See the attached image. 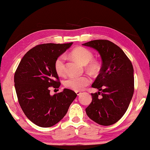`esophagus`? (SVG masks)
I'll use <instances>...</instances> for the list:
<instances>
[{
    "label": "esophagus",
    "mask_w": 150,
    "mask_h": 150,
    "mask_svg": "<svg viewBox=\"0 0 150 150\" xmlns=\"http://www.w3.org/2000/svg\"><path fill=\"white\" fill-rule=\"evenodd\" d=\"M76 94H77V95L79 96V95H81V92H79V91H76Z\"/></svg>",
    "instance_id": "obj_1"
}]
</instances>
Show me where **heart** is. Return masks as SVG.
Returning a JSON list of instances; mask_svg holds the SVG:
<instances>
[{
  "mask_svg": "<svg viewBox=\"0 0 150 150\" xmlns=\"http://www.w3.org/2000/svg\"><path fill=\"white\" fill-rule=\"evenodd\" d=\"M72 57L78 62L86 65V69L93 74H96L100 71V63L97 60L93 59V53L87 48L77 47L72 50ZM65 56L61 55L55 62L54 67L57 74L59 76H64L66 73ZM91 82V78L87 75L82 77H70L64 81L65 87L75 91H81L88 85Z\"/></svg>",
  "mask_w": 150,
  "mask_h": 150,
  "instance_id": "obj_1",
  "label": "heart"
}]
</instances>
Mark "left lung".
Here are the masks:
<instances>
[{"label":"left lung","mask_w":150,"mask_h":150,"mask_svg":"<svg viewBox=\"0 0 150 150\" xmlns=\"http://www.w3.org/2000/svg\"><path fill=\"white\" fill-rule=\"evenodd\" d=\"M83 45L97 50L103 62L100 73L92 85L99 91L91 93L92 102L86 108V113L100 125H112L122 117L132 98V64L121 48L108 40H96Z\"/></svg>","instance_id":"1"}]
</instances>
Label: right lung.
Wrapping results in <instances>:
<instances>
[{
  "instance_id": "add662e5",
  "label": "right lung",
  "mask_w": 150,
  "mask_h": 150,
  "mask_svg": "<svg viewBox=\"0 0 150 150\" xmlns=\"http://www.w3.org/2000/svg\"><path fill=\"white\" fill-rule=\"evenodd\" d=\"M72 44L38 45L24 55L18 66L14 77L18 100L25 115L35 125L47 128L59 122L77 96L68 88L50 95L51 87L57 88L61 85L55 60Z\"/></svg>"
}]
</instances>
